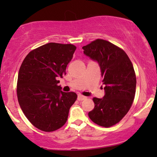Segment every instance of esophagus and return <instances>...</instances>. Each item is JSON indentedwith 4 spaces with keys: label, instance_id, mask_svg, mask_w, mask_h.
I'll return each mask as SVG.
<instances>
[{
    "label": "esophagus",
    "instance_id": "esophagus-1",
    "mask_svg": "<svg viewBox=\"0 0 157 157\" xmlns=\"http://www.w3.org/2000/svg\"><path fill=\"white\" fill-rule=\"evenodd\" d=\"M86 97H85L82 94H79L78 97H77V100H78L79 101H82V100H86Z\"/></svg>",
    "mask_w": 157,
    "mask_h": 157
}]
</instances>
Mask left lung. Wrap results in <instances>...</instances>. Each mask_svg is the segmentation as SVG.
I'll return each mask as SVG.
<instances>
[{
  "label": "left lung",
  "mask_w": 157,
  "mask_h": 157,
  "mask_svg": "<svg viewBox=\"0 0 157 157\" xmlns=\"http://www.w3.org/2000/svg\"><path fill=\"white\" fill-rule=\"evenodd\" d=\"M82 48L85 55L98 62L105 85V96L94 97V108L89 117L97 125L111 127L132 105L136 84L134 66L122 48L105 40L97 39Z\"/></svg>",
  "instance_id": "1"
}]
</instances>
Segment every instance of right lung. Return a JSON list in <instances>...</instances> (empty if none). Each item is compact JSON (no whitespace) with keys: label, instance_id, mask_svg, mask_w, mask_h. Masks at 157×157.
<instances>
[{"label":"right lung","instance_id":"add662e5","mask_svg":"<svg viewBox=\"0 0 157 157\" xmlns=\"http://www.w3.org/2000/svg\"><path fill=\"white\" fill-rule=\"evenodd\" d=\"M76 48L72 44L48 43L32 50L20 67L19 105L29 121L40 130L51 132L60 128L76 101V93L63 92L58 86Z\"/></svg>","mask_w":157,"mask_h":157}]
</instances>
